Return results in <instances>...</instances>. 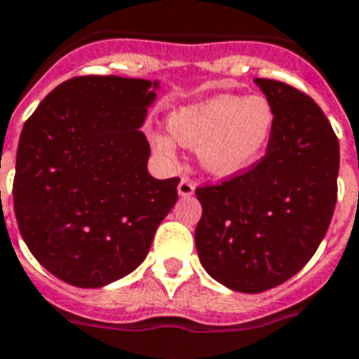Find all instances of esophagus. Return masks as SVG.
<instances>
[{"label":"esophagus","instance_id":"1","mask_svg":"<svg viewBox=\"0 0 359 359\" xmlns=\"http://www.w3.org/2000/svg\"><path fill=\"white\" fill-rule=\"evenodd\" d=\"M177 190H179L180 198H190V196L196 192V184H194L190 179H182L179 182V188H177Z\"/></svg>","mask_w":359,"mask_h":359}]
</instances>
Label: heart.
Wrapping results in <instances>:
<instances>
[{"instance_id":"b5f03b06","label":"heart","mask_w":359,"mask_h":359,"mask_svg":"<svg viewBox=\"0 0 359 359\" xmlns=\"http://www.w3.org/2000/svg\"><path fill=\"white\" fill-rule=\"evenodd\" d=\"M274 129V106L262 95H215L169 116L171 136L196 148L201 171L215 179L249 171L264 156ZM154 146L161 156L175 158V142L167 135H156Z\"/></svg>"}]
</instances>
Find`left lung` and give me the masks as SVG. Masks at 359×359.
Masks as SVG:
<instances>
[{
	"mask_svg": "<svg viewBox=\"0 0 359 359\" xmlns=\"http://www.w3.org/2000/svg\"><path fill=\"white\" fill-rule=\"evenodd\" d=\"M276 110L266 156L243 175L196 190V249L213 280L262 293L293 278L320 247L335 211L339 140L304 93L255 78Z\"/></svg>",
	"mask_w": 359,
	"mask_h": 359,
	"instance_id": "left-lung-1",
	"label": "left lung"
}]
</instances>
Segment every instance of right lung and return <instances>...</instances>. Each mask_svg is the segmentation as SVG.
<instances>
[{
  "instance_id": "1",
  "label": "right lung",
  "mask_w": 359,
  "mask_h": 359,
  "mask_svg": "<svg viewBox=\"0 0 359 359\" xmlns=\"http://www.w3.org/2000/svg\"><path fill=\"white\" fill-rule=\"evenodd\" d=\"M158 79L83 76L60 83L24 123L13 200L30 253L58 280L104 287L140 266L179 179L148 172L140 131Z\"/></svg>"
}]
</instances>
